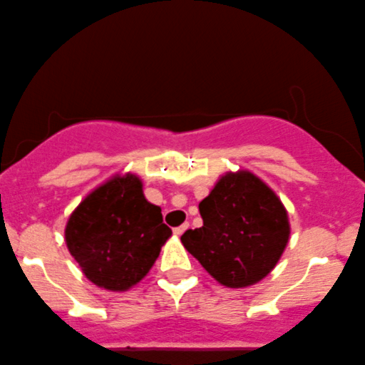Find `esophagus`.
<instances>
[{
	"label": "esophagus",
	"instance_id": "esophagus-1",
	"mask_svg": "<svg viewBox=\"0 0 365 365\" xmlns=\"http://www.w3.org/2000/svg\"><path fill=\"white\" fill-rule=\"evenodd\" d=\"M187 228H189V223H183V225L175 227V228H173V234H175V235H182L183 232L187 230Z\"/></svg>",
	"mask_w": 365,
	"mask_h": 365
}]
</instances>
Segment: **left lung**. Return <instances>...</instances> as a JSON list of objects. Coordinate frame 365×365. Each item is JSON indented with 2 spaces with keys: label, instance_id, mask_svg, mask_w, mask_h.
I'll return each mask as SVG.
<instances>
[{
  "label": "left lung",
  "instance_id": "8db88e82",
  "mask_svg": "<svg viewBox=\"0 0 365 365\" xmlns=\"http://www.w3.org/2000/svg\"><path fill=\"white\" fill-rule=\"evenodd\" d=\"M202 227L182 235L185 250L227 287L267 277L289 239L286 207L250 171L227 173L199 204Z\"/></svg>",
  "mask_w": 365,
  "mask_h": 365
}]
</instances>
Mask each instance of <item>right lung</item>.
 <instances>
[{
  "label": "right lung",
  "mask_w": 365,
  "mask_h": 365,
  "mask_svg": "<svg viewBox=\"0 0 365 365\" xmlns=\"http://www.w3.org/2000/svg\"><path fill=\"white\" fill-rule=\"evenodd\" d=\"M171 228L150 204L138 176H114L79 204L66 227V242L83 274L98 287L126 291L158 259Z\"/></svg>",
  "instance_id": "right-lung-1"
}]
</instances>
